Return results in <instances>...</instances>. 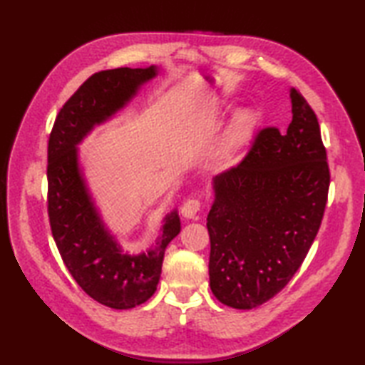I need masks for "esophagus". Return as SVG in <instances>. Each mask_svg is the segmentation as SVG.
<instances>
[{
	"label": "esophagus",
	"mask_w": 365,
	"mask_h": 365,
	"mask_svg": "<svg viewBox=\"0 0 365 365\" xmlns=\"http://www.w3.org/2000/svg\"><path fill=\"white\" fill-rule=\"evenodd\" d=\"M199 210H200V200L195 199V197L185 200V204L182 205V215H183V218H187V220L195 218Z\"/></svg>",
	"instance_id": "esophagus-1"
}]
</instances>
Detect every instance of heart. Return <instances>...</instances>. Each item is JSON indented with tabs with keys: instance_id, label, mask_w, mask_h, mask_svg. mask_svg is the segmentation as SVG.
<instances>
[{
	"instance_id": "heart-1",
	"label": "heart",
	"mask_w": 365,
	"mask_h": 365,
	"mask_svg": "<svg viewBox=\"0 0 365 365\" xmlns=\"http://www.w3.org/2000/svg\"><path fill=\"white\" fill-rule=\"evenodd\" d=\"M255 113L252 110H240L232 118L222 135L220 144L213 150L212 161L216 169L227 170L240 161L243 150L251 143L255 128Z\"/></svg>"
}]
</instances>
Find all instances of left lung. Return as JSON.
Returning <instances> with one entry per match:
<instances>
[{
  "label": "left lung",
  "mask_w": 365,
  "mask_h": 365,
  "mask_svg": "<svg viewBox=\"0 0 365 365\" xmlns=\"http://www.w3.org/2000/svg\"><path fill=\"white\" fill-rule=\"evenodd\" d=\"M290 100L285 133L263 128L243 161L213 180L210 289L234 309L257 307L289 284L327 207L329 168L319 120L297 89Z\"/></svg>",
  "instance_id": "left-lung-1"
}]
</instances>
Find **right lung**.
<instances>
[{
  "instance_id": "add662e5",
  "label": "right lung",
  "mask_w": 365,
  "mask_h": 365,
  "mask_svg": "<svg viewBox=\"0 0 365 365\" xmlns=\"http://www.w3.org/2000/svg\"><path fill=\"white\" fill-rule=\"evenodd\" d=\"M157 75L150 66L89 76L61 108L48 139V218L61 257L92 299L120 311L143 304L157 290L166 246L180 232V218L177 210L166 215L161 235L147 252H123L91 196L76 145Z\"/></svg>"
}]
</instances>
